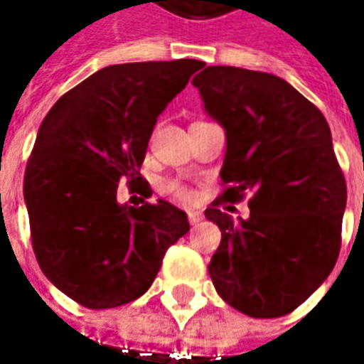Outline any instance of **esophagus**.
Masks as SVG:
<instances>
[{"label": "esophagus", "instance_id": "34e87169", "mask_svg": "<svg viewBox=\"0 0 364 364\" xmlns=\"http://www.w3.org/2000/svg\"><path fill=\"white\" fill-rule=\"evenodd\" d=\"M200 220H203V213H200V210H188L190 225H198Z\"/></svg>", "mask_w": 364, "mask_h": 364}]
</instances>
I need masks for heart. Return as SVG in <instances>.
<instances>
[{
	"mask_svg": "<svg viewBox=\"0 0 364 364\" xmlns=\"http://www.w3.org/2000/svg\"><path fill=\"white\" fill-rule=\"evenodd\" d=\"M160 190L166 194V196H170L172 200L176 203H182V204H190L196 200V192L186 186L184 182H180V180H174V178H168V180H161L160 182Z\"/></svg>",
	"mask_w": 364,
	"mask_h": 364,
	"instance_id": "heart-1",
	"label": "heart"
}]
</instances>
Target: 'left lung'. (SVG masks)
I'll return each instance as SVG.
<instances>
[{
	"instance_id": "left-lung-1",
	"label": "left lung",
	"mask_w": 364,
	"mask_h": 364,
	"mask_svg": "<svg viewBox=\"0 0 364 364\" xmlns=\"http://www.w3.org/2000/svg\"><path fill=\"white\" fill-rule=\"evenodd\" d=\"M227 132L223 192L208 220L220 245L208 263L218 296L251 318H279L332 272L343 243L346 182L322 111L284 78L206 66L192 78ZM250 196L252 215L224 213Z\"/></svg>"
}]
</instances>
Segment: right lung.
<instances>
[{
    "mask_svg": "<svg viewBox=\"0 0 364 364\" xmlns=\"http://www.w3.org/2000/svg\"><path fill=\"white\" fill-rule=\"evenodd\" d=\"M200 60L101 68L64 92L44 117L23 174L32 249L40 269L91 310L137 300L170 245L188 232L186 213L158 200L117 203L119 180L149 196L139 174L158 115Z\"/></svg>",
    "mask_w": 364,
    "mask_h": 364,
    "instance_id": "add662e5",
    "label": "right lung"
}]
</instances>
